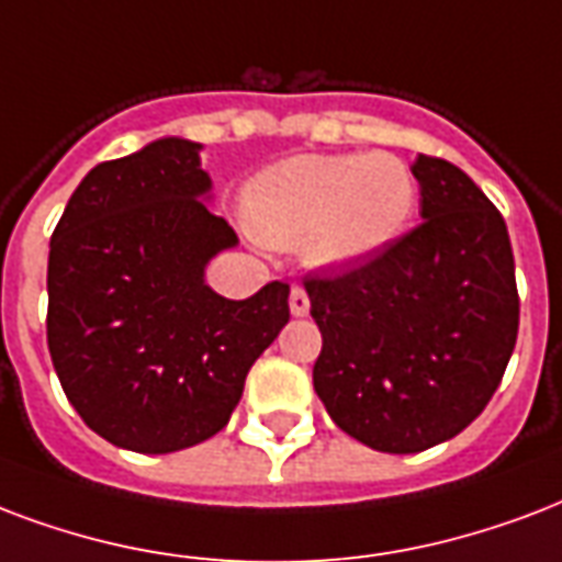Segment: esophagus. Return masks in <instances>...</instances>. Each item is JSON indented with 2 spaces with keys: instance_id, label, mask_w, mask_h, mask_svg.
<instances>
[{
  "instance_id": "34e87169",
  "label": "esophagus",
  "mask_w": 562,
  "mask_h": 562,
  "mask_svg": "<svg viewBox=\"0 0 562 562\" xmlns=\"http://www.w3.org/2000/svg\"><path fill=\"white\" fill-rule=\"evenodd\" d=\"M289 306H291V315H297V318L310 315V294L300 289V285H294V289H291Z\"/></svg>"
}]
</instances>
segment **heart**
Wrapping results in <instances>:
<instances>
[{"label":"heart","mask_w":562,"mask_h":562,"mask_svg":"<svg viewBox=\"0 0 562 562\" xmlns=\"http://www.w3.org/2000/svg\"><path fill=\"white\" fill-rule=\"evenodd\" d=\"M415 209V177L389 153L294 156L252 179L247 224L271 247L306 244L318 265H348L385 250Z\"/></svg>","instance_id":"obj_1"}]
</instances>
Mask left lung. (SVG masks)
Segmentation results:
<instances>
[{"mask_svg": "<svg viewBox=\"0 0 562 562\" xmlns=\"http://www.w3.org/2000/svg\"><path fill=\"white\" fill-rule=\"evenodd\" d=\"M422 224L338 273L306 277L329 418L383 453L462 434L495 395L519 336L507 224L460 167L418 156Z\"/></svg>", "mask_w": 562, "mask_h": 562, "instance_id": "1", "label": "left lung"}]
</instances>
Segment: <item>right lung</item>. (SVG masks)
I'll return each mask as SVG.
<instances>
[{"label":"right lung","mask_w":562,"mask_h":562,"mask_svg":"<svg viewBox=\"0 0 562 562\" xmlns=\"http://www.w3.org/2000/svg\"><path fill=\"white\" fill-rule=\"evenodd\" d=\"M200 144L153 140L81 179L49 241L46 341L81 422L173 453L224 430L244 380L289 324V282L226 300L203 282L233 226L203 205Z\"/></svg>","instance_id":"1"}]
</instances>
